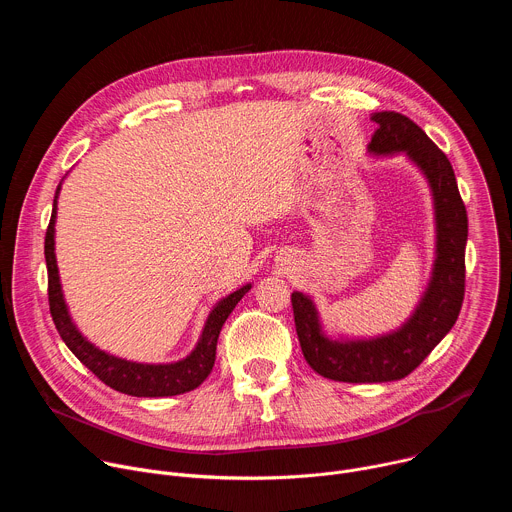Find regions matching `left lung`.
<instances>
[{"instance_id":"1","label":"left lung","mask_w":512,"mask_h":512,"mask_svg":"<svg viewBox=\"0 0 512 512\" xmlns=\"http://www.w3.org/2000/svg\"><path fill=\"white\" fill-rule=\"evenodd\" d=\"M377 131L367 145L375 158L403 156L425 178L433 202L435 257L419 302L395 330L377 336H330L314 300L291 294L296 332L310 367L340 383H389L407 377L452 330L464 300L468 216L450 160L409 117L373 113Z\"/></svg>"}]
</instances>
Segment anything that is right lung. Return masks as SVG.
I'll return each mask as SVG.
<instances>
[{"label": "right lung", "instance_id": "add662e5", "mask_svg": "<svg viewBox=\"0 0 512 512\" xmlns=\"http://www.w3.org/2000/svg\"><path fill=\"white\" fill-rule=\"evenodd\" d=\"M62 182L56 188L54 204H52V216L50 225L46 231L44 241V255H46V267H48V302H50V314L56 324V330L64 344L70 348L85 367L95 373L105 385L111 389L131 395V397H172L182 395L188 391H194L202 381L210 375L216 358V342L218 334H221L223 324L227 322L229 314L235 310V306L241 302V298L253 287V283L241 285L233 294L218 300L202 326L200 338L180 360L174 362H137L119 358L115 354H109L95 346L83 332L77 328L75 320H72L68 312V304L64 300V291L60 283V273L56 265V210H58V194H60Z\"/></svg>", "mask_w": 512, "mask_h": 512}]
</instances>
